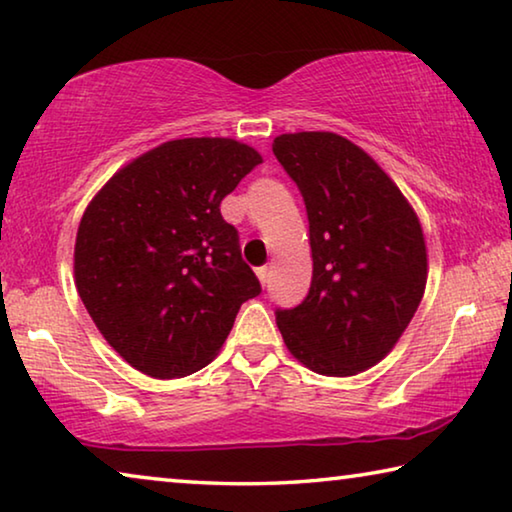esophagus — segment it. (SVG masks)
<instances>
[{
    "instance_id": "esophagus-1",
    "label": "esophagus",
    "mask_w": 512,
    "mask_h": 512,
    "mask_svg": "<svg viewBox=\"0 0 512 512\" xmlns=\"http://www.w3.org/2000/svg\"><path fill=\"white\" fill-rule=\"evenodd\" d=\"M256 276H258V281L263 283V286H267V281H270V270H267V267H258Z\"/></svg>"
}]
</instances>
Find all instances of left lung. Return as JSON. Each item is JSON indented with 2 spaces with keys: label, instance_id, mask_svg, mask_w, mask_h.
<instances>
[{
  "label": "left lung",
  "instance_id": "left-lung-1",
  "mask_svg": "<svg viewBox=\"0 0 512 512\" xmlns=\"http://www.w3.org/2000/svg\"><path fill=\"white\" fill-rule=\"evenodd\" d=\"M272 152L304 197L313 251L306 299L276 311L283 342L317 374L370 370L422 301V224L379 163L338 133H283Z\"/></svg>",
  "mask_w": 512,
  "mask_h": 512
}]
</instances>
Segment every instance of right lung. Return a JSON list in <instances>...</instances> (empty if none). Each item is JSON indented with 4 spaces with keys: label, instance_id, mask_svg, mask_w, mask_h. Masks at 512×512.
Instances as JSON below:
<instances>
[{
    "label": "right lung",
    "instance_id": "add662e5",
    "mask_svg": "<svg viewBox=\"0 0 512 512\" xmlns=\"http://www.w3.org/2000/svg\"><path fill=\"white\" fill-rule=\"evenodd\" d=\"M261 154L231 138H181L133 158L90 201L74 245L79 297L138 372L181 379L211 363L261 283L222 199Z\"/></svg>",
    "mask_w": 512,
    "mask_h": 512
}]
</instances>
